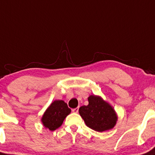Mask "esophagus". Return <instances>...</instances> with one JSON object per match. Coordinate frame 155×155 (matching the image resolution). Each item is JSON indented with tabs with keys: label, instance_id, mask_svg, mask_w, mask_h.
I'll return each instance as SVG.
<instances>
[{
	"label": "esophagus",
	"instance_id": "1",
	"mask_svg": "<svg viewBox=\"0 0 155 155\" xmlns=\"http://www.w3.org/2000/svg\"><path fill=\"white\" fill-rule=\"evenodd\" d=\"M72 111H73L74 113H78V112H79V108H73V109H72Z\"/></svg>",
	"mask_w": 155,
	"mask_h": 155
}]
</instances>
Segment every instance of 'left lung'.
Wrapping results in <instances>:
<instances>
[{
  "mask_svg": "<svg viewBox=\"0 0 155 155\" xmlns=\"http://www.w3.org/2000/svg\"><path fill=\"white\" fill-rule=\"evenodd\" d=\"M89 105L81 106L79 112L89 128L102 132L112 129L118 121L113 107L101 96L91 95L88 97Z\"/></svg>",
  "mask_w": 155,
  "mask_h": 155,
  "instance_id": "left-lung-1",
  "label": "left lung"
}]
</instances>
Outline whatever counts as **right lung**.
<instances>
[{"mask_svg":"<svg viewBox=\"0 0 155 155\" xmlns=\"http://www.w3.org/2000/svg\"><path fill=\"white\" fill-rule=\"evenodd\" d=\"M71 112V109L63 100H55L45 111L41 122L46 128L54 131L60 128L63 121Z\"/></svg>","mask_w":155,"mask_h":155,"instance_id":"add662e5","label":"right lung"}]
</instances>
